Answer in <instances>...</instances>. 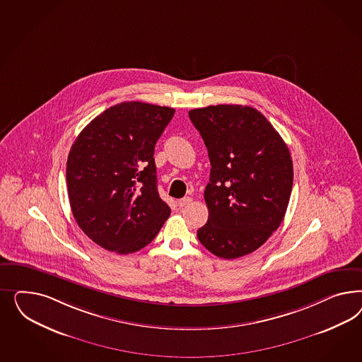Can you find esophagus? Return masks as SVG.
I'll use <instances>...</instances> for the list:
<instances>
[{
	"label": "esophagus",
	"instance_id": "esophagus-1",
	"mask_svg": "<svg viewBox=\"0 0 362 362\" xmlns=\"http://www.w3.org/2000/svg\"><path fill=\"white\" fill-rule=\"evenodd\" d=\"M191 202H192V199H191V197H185L183 199H179V200H177V206H179L180 209H183V207L188 206Z\"/></svg>",
	"mask_w": 362,
	"mask_h": 362
}]
</instances>
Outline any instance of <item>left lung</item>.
<instances>
[{
	"instance_id": "left-lung-1",
	"label": "left lung",
	"mask_w": 362,
	"mask_h": 362,
	"mask_svg": "<svg viewBox=\"0 0 362 362\" xmlns=\"http://www.w3.org/2000/svg\"><path fill=\"white\" fill-rule=\"evenodd\" d=\"M211 162L207 223L197 239L236 259L262 247L284 219L293 185L288 146L260 111L241 105L189 110Z\"/></svg>"
}]
</instances>
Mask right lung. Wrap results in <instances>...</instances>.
<instances>
[{
    "instance_id": "obj_1",
    "label": "right lung",
    "mask_w": 362,
    "mask_h": 362,
    "mask_svg": "<svg viewBox=\"0 0 362 362\" xmlns=\"http://www.w3.org/2000/svg\"><path fill=\"white\" fill-rule=\"evenodd\" d=\"M175 110L122 102L78 135L67 156L70 207L79 228L102 248L127 255L150 244L171 209L156 186L155 144Z\"/></svg>"
}]
</instances>
